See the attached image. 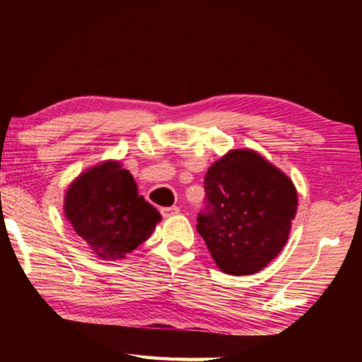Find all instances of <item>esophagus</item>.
<instances>
[{
	"mask_svg": "<svg viewBox=\"0 0 362 362\" xmlns=\"http://www.w3.org/2000/svg\"><path fill=\"white\" fill-rule=\"evenodd\" d=\"M179 212H180V207H177V206L163 207V209H161V214L164 217H173V216H177Z\"/></svg>",
	"mask_w": 362,
	"mask_h": 362,
	"instance_id": "esophagus-1",
	"label": "esophagus"
}]
</instances>
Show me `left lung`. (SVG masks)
<instances>
[{
  "instance_id": "8db88e82",
  "label": "left lung",
  "mask_w": 362,
  "mask_h": 362,
  "mask_svg": "<svg viewBox=\"0 0 362 362\" xmlns=\"http://www.w3.org/2000/svg\"><path fill=\"white\" fill-rule=\"evenodd\" d=\"M204 192L196 230L223 273H259L283 250L297 212V189L259 153H226L207 169Z\"/></svg>"
}]
</instances>
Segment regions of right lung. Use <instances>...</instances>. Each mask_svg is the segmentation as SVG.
<instances>
[{
    "label": "right lung",
    "mask_w": 362,
    "mask_h": 362,
    "mask_svg": "<svg viewBox=\"0 0 362 362\" xmlns=\"http://www.w3.org/2000/svg\"><path fill=\"white\" fill-rule=\"evenodd\" d=\"M65 217L100 259H124L146 241L161 220L118 161H105L78 177L65 193Z\"/></svg>",
    "instance_id": "1"
}]
</instances>
